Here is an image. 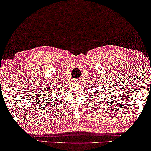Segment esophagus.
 <instances>
[{"label":"esophagus","mask_w":151,"mask_h":151,"mask_svg":"<svg viewBox=\"0 0 151 151\" xmlns=\"http://www.w3.org/2000/svg\"><path fill=\"white\" fill-rule=\"evenodd\" d=\"M78 80H75V82H78Z\"/></svg>","instance_id":"1"}]
</instances>
